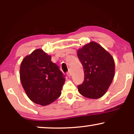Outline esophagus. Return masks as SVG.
<instances>
[{
	"mask_svg": "<svg viewBox=\"0 0 134 134\" xmlns=\"http://www.w3.org/2000/svg\"><path fill=\"white\" fill-rule=\"evenodd\" d=\"M71 72H70V71H69V72H67V76H69V77H70L71 76Z\"/></svg>",
	"mask_w": 134,
	"mask_h": 134,
	"instance_id": "34e87169",
	"label": "esophagus"
}]
</instances>
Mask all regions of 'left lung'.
Here are the masks:
<instances>
[{
	"label": "left lung",
	"mask_w": 134,
	"mask_h": 134,
	"mask_svg": "<svg viewBox=\"0 0 134 134\" xmlns=\"http://www.w3.org/2000/svg\"><path fill=\"white\" fill-rule=\"evenodd\" d=\"M77 57L84 68V81L77 86L81 95L90 99L102 97L115 76L113 57L100 44L91 41L77 50Z\"/></svg>",
	"instance_id": "8db88e82"
}]
</instances>
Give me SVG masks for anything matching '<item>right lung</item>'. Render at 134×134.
<instances>
[{"instance_id": "1", "label": "right lung", "mask_w": 134, "mask_h": 134, "mask_svg": "<svg viewBox=\"0 0 134 134\" xmlns=\"http://www.w3.org/2000/svg\"><path fill=\"white\" fill-rule=\"evenodd\" d=\"M51 58L39 48L25 57L20 67V80L27 97L41 106L50 104L59 98L65 81Z\"/></svg>"}]
</instances>
